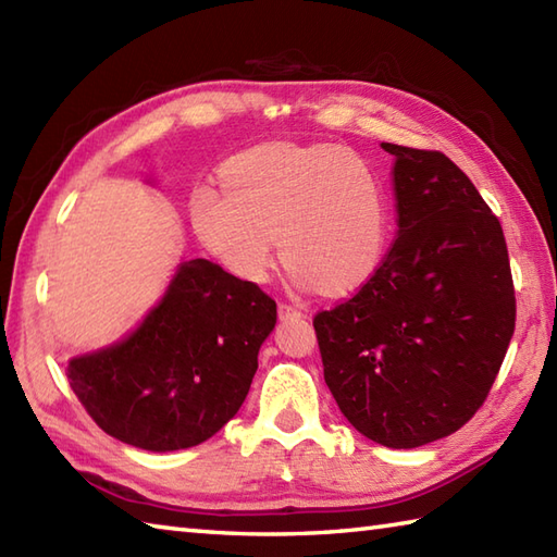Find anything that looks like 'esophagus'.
<instances>
[{
    "label": "esophagus",
    "mask_w": 557,
    "mask_h": 557,
    "mask_svg": "<svg viewBox=\"0 0 557 557\" xmlns=\"http://www.w3.org/2000/svg\"><path fill=\"white\" fill-rule=\"evenodd\" d=\"M277 311H280V318H301V315H304L301 309H297V306L287 304V301H280Z\"/></svg>",
    "instance_id": "obj_1"
}]
</instances>
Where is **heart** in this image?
<instances>
[{"label":"heart","mask_w":557,"mask_h":557,"mask_svg":"<svg viewBox=\"0 0 557 557\" xmlns=\"http://www.w3.org/2000/svg\"><path fill=\"white\" fill-rule=\"evenodd\" d=\"M227 185L191 196L196 232L236 277L268 275L275 236L294 282L323 294L361 287L381 265L389 200L381 172L342 146L270 144L242 152Z\"/></svg>","instance_id":"b5f03b06"}]
</instances>
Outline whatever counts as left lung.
Masks as SVG:
<instances>
[{
  "mask_svg": "<svg viewBox=\"0 0 557 557\" xmlns=\"http://www.w3.org/2000/svg\"><path fill=\"white\" fill-rule=\"evenodd\" d=\"M395 156L397 236L351 299L313 315L325 383L347 421L409 449L483 407L517 318L500 220L441 150Z\"/></svg>",
  "mask_w": 557,
  "mask_h": 557,
  "instance_id": "1",
  "label": "left lung"
}]
</instances>
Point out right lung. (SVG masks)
I'll use <instances>...</instances> for the list:
<instances>
[{"label": "right lung", "instance_id": "add662e5", "mask_svg": "<svg viewBox=\"0 0 557 557\" xmlns=\"http://www.w3.org/2000/svg\"><path fill=\"white\" fill-rule=\"evenodd\" d=\"M275 321L277 304L256 282L184 260L134 335L69 361V385L116 441L152 453L194 447L244 405Z\"/></svg>", "mask_w": 557, "mask_h": 557}]
</instances>
